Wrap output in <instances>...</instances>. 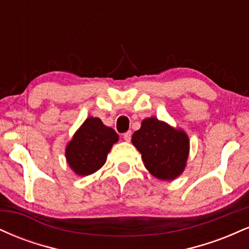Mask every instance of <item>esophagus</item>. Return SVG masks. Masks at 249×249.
<instances>
[{
	"label": "esophagus",
	"mask_w": 249,
	"mask_h": 249,
	"mask_svg": "<svg viewBox=\"0 0 249 249\" xmlns=\"http://www.w3.org/2000/svg\"><path fill=\"white\" fill-rule=\"evenodd\" d=\"M131 137H132V132H131V131H127L126 133L123 134V138H124L125 142H130L131 141Z\"/></svg>",
	"instance_id": "obj_1"
}]
</instances>
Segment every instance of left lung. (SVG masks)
I'll return each mask as SVG.
<instances>
[{
    "mask_svg": "<svg viewBox=\"0 0 249 249\" xmlns=\"http://www.w3.org/2000/svg\"><path fill=\"white\" fill-rule=\"evenodd\" d=\"M132 144L142 153L145 167L161 180H173L184 172L190 153L185 131L174 128L156 117L145 118L133 133Z\"/></svg>",
    "mask_w": 249,
    "mask_h": 249,
    "instance_id": "1",
    "label": "left lung"
}]
</instances>
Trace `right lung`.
Returning <instances> with one entry per match:
<instances>
[{
    "label": "right lung",
    "instance_id": "add662e5",
    "mask_svg": "<svg viewBox=\"0 0 249 249\" xmlns=\"http://www.w3.org/2000/svg\"><path fill=\"white\" fill-rule=\"evenodd\" d=\"M119 137L113 128L105 126L99 118L89 117L76 131L65 148L68 164L78 176L98 171Z\"/></svg>",
    "mask_w": 249,
    "mask_h": 249
}]
</instances>
